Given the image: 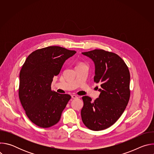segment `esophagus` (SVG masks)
I'll list each match as a JSON object with an SVG mask.
<instances>
[{
  "instance_id": "esophagus-1",
  "label": "esophagus",
  "mask_w": 154,
  "mask_h": 154,
  "mask_svg": "<svg viewBox=\"0 0 154 154\" xmlns=\"http://www.w3.org/2000/svg\"><path fill=\"white\" fill-rule=\"evenodd\" d=\"M71 97L72 99H76L77 98V96L76 95H71Z\"/></svg>"
}]
</instances>
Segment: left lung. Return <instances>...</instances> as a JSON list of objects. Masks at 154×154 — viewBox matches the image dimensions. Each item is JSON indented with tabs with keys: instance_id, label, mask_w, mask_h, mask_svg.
Returning a JSON list of instances; mask_svg holds the SVG:
<instances>
[{
	"instance_id": "8db88e82",
	"label": "left lung",
	"mask_w": 154,
	"mask_h": 154,
	"mask_svg": "<svg viewBox=\"0 0 154 154\" xmlns=\"http://www.w3.org/2000/svg\"><path fill=\"white\" fill-rule=\"evenodd\" d=\"M95 64L94 82L100 83L99 97L94 102L89 96H83L82 119L90 130L99 131L114 124L121 117L130 96L128 68L115 53L102 49L82 52Z\"/></svg>"
}]
</instances>
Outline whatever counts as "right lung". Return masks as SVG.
I'll use <instances>...</instances> for the list:
<instances>
[{
  "label": "right lung",
  "mask_w": 154,
  "mask_h": 154,
  "mask_svg": "<svg viewBox=\"0 0 154 154\" xmlns=\"http://www.w3.org/2000/svg\"><path fill=\"white\" fill-rule=\"evenodd\" d=\"M75 53L60 46H49L32 52L22 66L19 100L29 119L38 127L49 128L57 124L71 99L69 94L52 91L51 84L64 61Z\"/></svg>",
  "instance_id": "1"
}]
</instances>
